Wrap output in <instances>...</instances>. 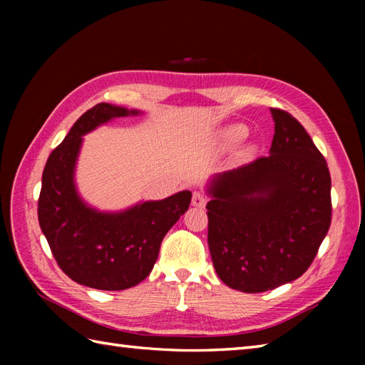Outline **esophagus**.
<instances>
[{
	"mask_svg": "<svg viewBox=\"0 0 365 365\" xmlns=\"http://www.w3.org/2000/svg\"><path fill=\"white\" fill-rule=\"evenodd\" d=\"M191 204L197 207V208H204L207 204V197L204 196V192L200 191H195L192 192V199H191Z\"/></svg>",
	"mask_w": 365,
	"mask_h": 365,
	"instance_id": "obj_1",
	"label": "esophagus"
}]
</instances>
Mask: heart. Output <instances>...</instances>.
<instances>
[{
	"mask_svg": "<svg viewBox=\"0 0 365 365\" xmlns=\"http://www.w3.org/2000/svg\"><path fill=\"white\" fill-rule=\"evenodd\" d=\"M246 136V128L242 125H227L224 127L220 135H218V144L221 149H232V147L237 145L240 141H243ZM252 153L251 147H245V149L240 152V157L247 158Z\"/></svg>",
	"mask_w": 365,
	"mask_h": 365,
	"instance_id": "obj_1",
	"label": "heart"
}]
</instances>
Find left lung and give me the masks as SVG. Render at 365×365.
<instances>
[{"label":"left lung","mask_w":365,"mask_h":365,"mask_svg":"<svg viewBox=\"0 0 365 365\" xmlns=\"http://www.w3.org/2000/svg\"><path fill=\"white\" fill-rule=\"evenodd\" d=\"M268 157L215 175L207 187L208 247L221 281L273 290L311 267L331 224V175L301 123L271 108Z\"/></svg>","instance_id":"8db88e82"}]
</instances>
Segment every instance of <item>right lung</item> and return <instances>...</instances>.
Here are the masks:
<instances>
[{"label":"right lung","mask_w":365,"mask_h":365,"mask_svg":"<svg viewBox=\"0 0 365 365\" xmlns=\"http://www.w3.org/2000/svg\"><path fill=\"white\" fill-rule=\"evenodd\" d=\"M136 114L110 103L91 108L50 153L42 174L38 224L59 268L91 289L125 290L144 281L163 238L191 202V191L185 190L122 212H100L78 195L75 168L83 136L111 119Z\"/></svg>","instance_id":"add662e5"}]
</instances>
